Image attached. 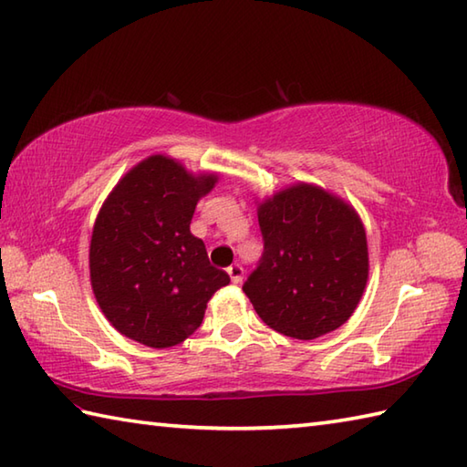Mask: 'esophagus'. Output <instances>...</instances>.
Returning <instances> with one entry per match:
<instances>
[{
    "label": "esophagus",
    "mask_w": 467,
    "mask_h": 467,
    "mask_svg": "<svg viewBox=\"0 0 467 467\" xmlns=\"http://www.w3.org/2000/svg\"><path fill=\"white\" fill-rule=\"evenodd\" d=\"M226 271H228V275H231L233 283H241L243 277H244V271H243L241 265H231V267H228Z\"/></svg>",
    "instance_id": "34e87169"
}]
</instances>
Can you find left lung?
Segmentation results:
<instances>
[{
    "label": "left lung",
    "instance_id": "1",
    "mask_svg": "<svg viewBox=\"0 0 467 467\" xmlns=\"http://www.w3.org/2000/svg\"><path fill=\"white\" fill-rule=\"evenodd\" d=\"M263 254L243 291L254 312L297 340L334 332L368 279L367 233L356 210L314 184H296L259 204Z\"/></svg>",
    "mask_w": 467,
    "mask_h": 467
}]
</instances>
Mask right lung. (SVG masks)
I'll list each match as a JSON object with an SVG mask.
<instances>
[{
  "label": "right lung",
  "mask_w": 467,
  "mask_h": 467,
  "mask_svg": "<svg viewBox=\"0 0 467 467\" xmlns=\"http://www.w3.org/2000/svg\"><path fill=\"white\" fill-rule=\"evenodd\" d=\"M214 173H192L150 155L119 180L93 228L90 285L117 332L150 348L184 342L202 324L208 299L231 283L190 233L198 200Z\"/></svg>",
  "instance_id": "right-lung-1"
}]
</instances>
